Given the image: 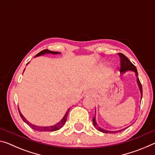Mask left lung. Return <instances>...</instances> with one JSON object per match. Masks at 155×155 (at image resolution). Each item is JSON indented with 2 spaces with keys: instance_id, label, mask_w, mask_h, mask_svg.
<instances>
[{
  "instance_id": "left-lung-1",
  "label": "left lung",
  "mask_w": 155,
  "mask_h": 155,
  "mask_svg": "<svg viewBox=\"0 0 155 155\" xmlns=\"http://www.w3.org/2000/svg\"><path fill=\"white\" fill-rule=\"evenodd\" d=\"M118 55L120 57V72L123 74V73L126 72L127 71H128V70H130V71H133L135 73L136 77H137L138 76V73H137V68L133 65L132 63L130 61V60L128 59L127 57H126L124 54L122 53H118ZM137 85L139 86V88H140V93H141V99L142 98V86H141V84L140 81V79L139 78H137ZM93 124L94 127H95L97 130H98L99 131H101L102 133H120L121 131L124 130L125 128H123L122 130H115V131H110V130H104L103 128H101V127H98V125L97 124V123L96 122V117L94 116L93 117ZM128 128V127H127Z\"/></svg>"
}]
</instances>
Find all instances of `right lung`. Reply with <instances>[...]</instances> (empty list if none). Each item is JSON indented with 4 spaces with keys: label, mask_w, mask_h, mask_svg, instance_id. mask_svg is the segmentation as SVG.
I'll return each mask as SVG.
<instances>
[{
    "label": "right lung",
    "mask_w": 155,
    "mask_h": 155,
    "mask_svg": "<svg viewBox=\"0 0 155 155\" xmlns=\"http://www.w3.org/2000/svg\"><path fill=\"white\" fill-rule=\"evenodd\" d=\"M46 53H51V54H59V52H54V51H49V50H43L42 51H41L40 52H39V53L37 54L35 57H38V56H40V55H42V54H44ZM60 54V53H59ZM69 109L67 111L66 114H65V115L64 116V117L61 120V121L57 123L55 125H53V126H51V127H38V126H36V125H33L32 124H31L29 122H28L27 120H26L25 117L23 116L22 114H21L19 109H18V111H19V114L20 117H22V119L23 120V121L27 123V124L31 128H32L33 130H38V131H41V132H48V131H55L61 128L64 124H65V122H66V120H67V116H68V112L70 111Z\"/></svg>",
    "instance_id": "right-lung-1"
}]
</instances>
